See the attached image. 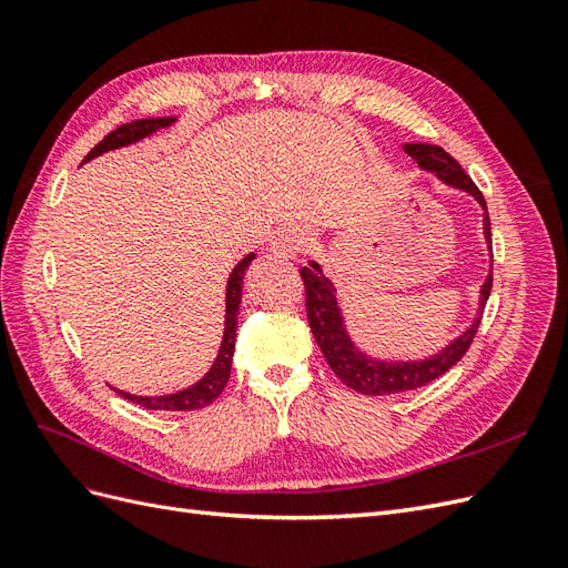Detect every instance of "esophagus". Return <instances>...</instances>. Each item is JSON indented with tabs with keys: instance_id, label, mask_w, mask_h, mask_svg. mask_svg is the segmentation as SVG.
Listing matches in <instances>:
<instances>
[{
	"instance_id": "1",
	"label": "esophagus",
	"mask_w": 568,
	"mask_h": 568,
	"mask_svg": "<svg viewBox=\"0 0 568 568\" xmlns=\"http://www.w3.org/2000/svg\"><path fill=\"white\" fill-rule=\"evenodd\" d=\"M313 234L298 227V225H288L282 227L277 234L272 236L270 251L274 253V257H284V261H296L301 253H307L313 248Z\"/></svg>"
}]
</instances>
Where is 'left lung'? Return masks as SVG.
<instances>
[{"label": "left lung", "instance_id": "obj_1", "mask_svg": "<svg viewBox=\"0 0 568 568\" xmlns=\"http://www.w3.org/2000/svg\"><path fill=\"white\" fill-rule=\"evenodd\" d=\"M405 151L419 163L424 173H432L443 184L474 196V201L480 205V211H484V239L488 246V255L493 257L490 217L486 199L478 192V186L471 182V178L464 173L462 165L448 151H443L434 144H405ZM301 277L305 284L307 322H311V329L322 355L326 357V363H329V367L343 384L365 395L415 390L428 382L438 379V376L448 372L450 367H455L462 355L471 346L480 324V315H484V307L493 288V270H488V277L478 291V307L471 324L459 336H455L448 346L419 359H390L374 357L353 341L346 324V315H343V307L338 303L336 286L326 277L317 261H307V267L301 270Z\"/></svg>", "mask_w": 568, "mask_h": 568}]
</instances>
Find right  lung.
I'll use <instances>...</instances> for the list:
<instances>
[{"label":"right lung","instance_id":"1","mask_svg":"<svg viewBox=\"0 0 568 568\" xmlns=\"http://www.w3.org/2000/svg\"><path fill=\"white\" fill-rule=\"evenodd\" d=\"M178 118L168 115V118H142V120H132L128 125H120L118 130L109 132L104 140H101L88 156H84L82 163H88L101 153L113 151V149H123L130 144H136L146 140L153 132H159L163 128L175 125ZM255 257V253H246L242 261L234 265V270L230 272L227 277V294H225V332H222V341H220V351L213 359L211 369L205 372L201 379L192 386H186L182 390L175 393H165V395H134V393H125L118 390L115 393L123 395L125 400H132L136 405H142L146 409H170V412H189V409H201L205 405H211L217 395L222 393V388L227 386L230 382V372H232V357H234V341H236V315H239V303H242V286H244V272L251 265V261Z\"/></svg>","mask_w":568,"mask_h":568}]
</instances>
